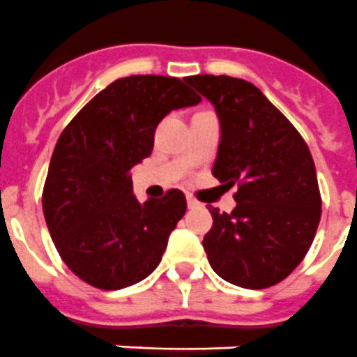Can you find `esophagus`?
Listing matches in <instances>:
<instances>
[{"mask_svg":"<svg viewBox=\"0 0 357 357\" xmlns=\"http://www.w3.org/2000/svg\"><path fill=\"white\" fill-rule=\"evenodd\" d=\"M187 205H188V208H197V206L202 205V203L197 202L196 197L190 196V194H188V196H187Z\"/></svg>","mask_w":357,"mask_h":357,"instance_id":"esophagus-1","label":"esophagus"}]
</instances>
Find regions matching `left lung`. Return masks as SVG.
Listing matches in <instances>:
<instances>
[{"label":"left lung","instance_id":"obj_1","mask_svg":"<svg viewBox=\"0 0 357 357\" xmlns=\"http://www.w3.org/2000/svg\"><path fill=\"white\" fill-rule=\"evenodd\" d=\"M185 82L220 116L214 178L238 185L230 214L208 206L212 229L203 238L208 263L232 285H278L303 261L321 218L312 154L294 125L252 83L211 74Z\"/></svg>","mask_w":357,"mask_h":357}]
</instances>
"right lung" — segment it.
<instances>
[{
    "label": "right lung",
    "instance_id": "add662e5",
    "mask_svg": "<svg viewBox=\"0 0 357 357\" xmlns=\"http://www.w3.org/2000/svg\"><path fill=\"white\" fill-rule=\"evenodd\" d=\"M202 98L169 76L119 77L74 116L52 152L43 214L65 265L89 285L118 290L160 265L187 211L172 188L139 203L130 169L149 158L158 123Z\"/></svg>",
    "mask_w": 357,
    "mask_h": 357
}]
</instances>
